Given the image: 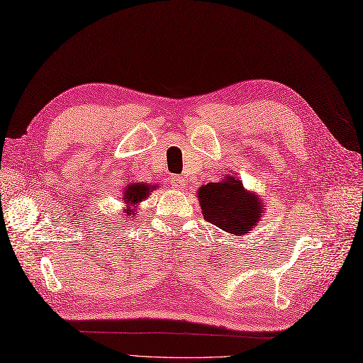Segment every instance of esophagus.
Returning a JSON list of instances; mask_svg holds the SVG:
<instances>
[{
    "instance_id": "1",
    "label": "esophagus",
    "mask_w": 363,
    "mask_h": 363,
    "mask_svg": "<svg viewBox=\"0 0 363 363\" xmlns=\"http://www.w3.org/2000/svg\"><path fill=\"white\" fill-rule=\"evenodd\" d=\"M170 179H172V185L174 189H179V190L184 189L185 181H184V178H181V176H172Z\"/></svg>"
}]
</instances>
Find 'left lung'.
<instances>
[{
  "label": "left lung",
  "mask_w": 363,
  "mask_h": 363,
  "mask_svg": "<svg viewBox=\"0 0 363 363\" xmlns=\"http://www.w3.org/2000/svg\"><path fill=\"white\" fill-rule=\"evenodd\" d=\"M203 219L233 236H245L259 224L264 202L235 176L208 182L198 191Z\"/></svg>",
  "instance_id": "obj_1"
}]
</instances>
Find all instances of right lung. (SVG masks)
<instances>
[{"label":"right lung","instance_id":"add662e5","mask_svg":"<svg viewBox=\"0 0 363 363\" xmlns=\"http://www.w3.org/2000/svg\"><path fill=\"white\" fill-rule=\"evenodd\" d=\"M156 189V185H148V184H130L128 187L125 189V191L123 193V199L124 202L127 203V208H125V213L130 216V215H135V208L136 206L141 201H144L148 194H150L153 190Z\"/></svg>","mask_w":363,"mask_h":363}]
</instances>
